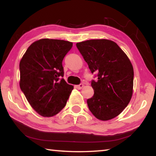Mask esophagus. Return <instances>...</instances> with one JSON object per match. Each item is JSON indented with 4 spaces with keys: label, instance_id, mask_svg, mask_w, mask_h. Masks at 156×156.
Masks as SVG:
<instances>
[{
    "label": "esophagus",
    "instance_id": "34e87169",
    "mask_svg": "<svg viewBox=\"0 0 156 156\" xmlns=\"http://www.w3.org/2000/svg\"><path fill=\"white\" fill-rule=\"evenodd\" d=\"M83 86H84V84L83 83H80V84H78V85H76V88L78 89H80L83 87Z\"/></svg>",
    "mask_w": 156,
    "mask_h": 156
}]
</instances>
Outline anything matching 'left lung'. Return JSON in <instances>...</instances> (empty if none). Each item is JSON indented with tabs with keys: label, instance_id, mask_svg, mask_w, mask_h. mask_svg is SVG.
Masks as SVG:
<instances>
[{
	"label": "left lung",
	"instance_id": "8db88e82",
	"mask_svg": "<svg viewBox=\"0 0 156 156\" xmlns=\"http://www.w3.org/2000/svg\"><path fill=\"white\" fill-rule=\"evenodd\" d=\"M97 80H91L94 94L87 100L90 112L100 120H109L122 112L130 102L133 68L127 56L115 42L99 39L76 43Z\"/></svg>",
	"mask_w": 156,
	"mask_h": 156
}]
</instances>
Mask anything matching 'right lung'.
<instances>
[{"mask_svg":"<svg viewBox=\"0 0 156 156\" xmlns=\"http://www.w3.org/2000/svg\"><path fill=\"white\" fill-rule=\"evenodd\" d=\"M72 43L44 38L28 47L19 65L20 87L29 103L44 117H51L65 107L73 86L62 78V60Z\"/></svg>","mask_w":156,"mask_h":156,"instance_id":"obj_1","label":"right lung"}]
</instances>
